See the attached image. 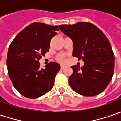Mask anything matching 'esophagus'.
<instances>
[{"label": "esophagus", "mask_w": 121, "mask_h": 121, "mask_svg": "<svg viewBox=\"0 0 121 121\" xmlns=\"http://www.w3.org/2000/svg\"><path fill=\"white\" fill-rule=\"evenodd\" d=\"M65 68V66H64V65H60V69H61V70H63Z\"/></svg>", "instance_id": "esophagus-1"}]
</instances>
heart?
Returning a JSON list of instances; mask_svg holds the SVG:
<instances>
[{"label":"heart","mask_w":121,"mask_h":121,"mask_svg":"<svg viewBox=\"0 0 121 121\" xmlns=\"http://www.w3.org/2000/svg\"><path fill=\"white\" fill-rule=\"evenodd\" d=\"M57 60H58L59 62H61V63H63L65 61V56H64V55L63 54H59L57 56Z\"/></svg>","instance_id":"b5f03b06"}]
</instances>
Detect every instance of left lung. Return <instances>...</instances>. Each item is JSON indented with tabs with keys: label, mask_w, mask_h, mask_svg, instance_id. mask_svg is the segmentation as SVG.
<instances>
[{
	"label": "left lung",
	"mask_w": 121,
	"mask_h": 121,
	"mask_svg": "<svg viewBox=\"0 0 121 121\" xmlns=\"http://www.w3.org/2000/svg\"><path fill=\"white\" fill-rule=\"evenodd\" d=\"M60 30L72 40L73 56L83 59L84 65L71 67L69 83L73 90L84 96L102 93L113 76L114 56L109 40L94 24L78 22L60 25Z\"/></svg>",
	"instance_id": "obj_1"
}]
</instances>
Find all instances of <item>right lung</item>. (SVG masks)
<instances>
[{
  "instance_id": "add662e5",
  "label": "right lung",
  "mask_w": 121,
  "mask_h": 121,
  "mask_svg": "<svg viewBox=\"0 0 121 121\" xmlns=\"http://www.w3.org/2000/svg\"><path fill=\"white\" fill-rule=\"evenodd\" d=\"M58 30L57 26L33 23L16 35L9 48V76L15 89L26 98H39L53 87L60 65L50 62L42 69L39 60L49 51L50 40Z\"/></svg>"
}]
</instances>
